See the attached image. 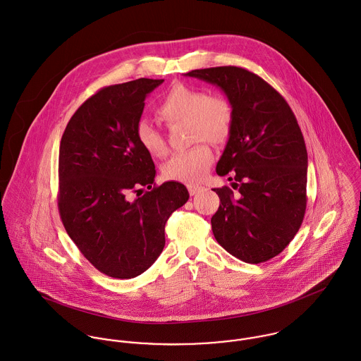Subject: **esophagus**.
I'll list each match as a JSON object with an SVG mask.
<instances>
[{
	"label": "esophagus",
	"mask_w": 361,
	"mask_h": 361,
	"mask_svg": "<svg viewBox=\"0 0 361 361\" xmlns=\"http://www.w3.org/2000/svg\"><path fill=\"white\" fill-rule=\"evenodd\" d=\"M202 189H203V186H200V185H195V183H189V185H188V190H189L190 196H195V195L199 193Z\"/></svg>",
	"instance_id": "1"
}]
</instances>
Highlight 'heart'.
<instances>
[{
	"instance_id": "heart-1",
	"label": "heart",
	"mask_w": 361,
	"mask_h": 361,
	"mask_svg": "<svg viewBox=\"0 0 361 361\" xmlns=\"http://www.w3.org/2000/svg\"><path fill=\"white\" fill-rule=\"evenodd\" d=\"M157 116L168 125L189 122L190 140L225 142L233 126V108L225 97L208 96L206 90L183 83L173 85L157 106ZM139 145L153 157L166 153V143L162 133L147 121L136 126ZM214 159L211 147L200 142L192 149L172 155L162 165V175L166 179L195 182L202 179Z\"/></svg>"
}]
</instances>
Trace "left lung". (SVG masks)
<instances>
[{
    "label": "left lung",
    "mask_w": 361,
    "mask_h": 361,
    "mask_svg": "<svg viewBox=\"0 0 361 361\" xmlns=\"http://www.w3.org/2000/svg\"><path fill=\"white\" fill-rule=\"evenodd\" d=\"M185 76L219 87L233 108V126L216 164L228 186L214 189L216 242L232 256L258 264L278 256L298 233L307 204V150L285 99L247 69L218 66Z\"/></svg>",
    "instance_id": "left-lung-1"
}]
</instances>
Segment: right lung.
Here are the masks:
<instances>
[{
	"instance_id": "add662e5",
	"label": "right lung",
	"mask_w": 361,
	"mask_h": 361,
	"mask_svg": "<svg viewBox=\"0 0 361 361\" xmlns=\"http://www.w3.org/2000/svg\"><path fill=\"white\" fill-rule=\"evenodd\" d=\"M162 82L142 78L104 87L78 108L61 139L62 224L80 253L112 278L130 279L154 264L169 215L189 200L179 182L153 188V158L136 137L145 100ZM142 185L149 192L132 200Z\"/></svg>"
}]
</instances>
